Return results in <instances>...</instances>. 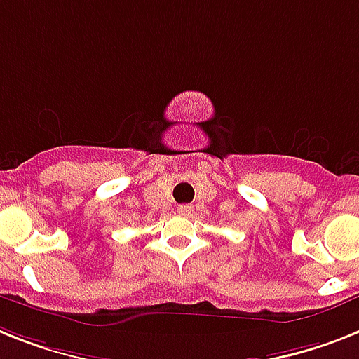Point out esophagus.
<instances>
[{
	"instance_id": "obj_1",
	"label": "esophagus",
	"mask_w": 359,
	"mask_h": 359,
	"mask_svg": "<svg viewBox=\"0 0 359 359\" xmlns=\"http://www.w3.org/2000/svg\"><path fill=\"white\" fill-rule=\"evenodd\" d=\"M177 212L182 216H189L192 212V205H189V203H183V205L177 207Z\"/></svg>"
}]
</instances>
